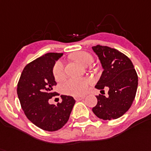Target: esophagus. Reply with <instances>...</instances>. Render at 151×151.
<instances>
[{"label":"esophagus","instance_id":"34e87169","mask_svg":"<svg viewBox=\"0 0 151 151\" xmlns=\"http://www.w3.org/2000/svg\"><path fill=\"white\" fill-rule=\"evenodd\" d=\"M84 96H76V97H74V99L76 100V101H81L82 99H83L84 98Z\"/></svg>","mask_w":151,"mask_h":151}]
</instances>
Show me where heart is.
<instances>
[{
	"label": "heart",
	"mask_w": 151,
	"mask_h": 151,
	"mask_svg": "<svg viewBox=\"0 0 151 151\" xmlns=\"http://www.w3.org/2000/svg\"><path fill=\"white\" fill-rule=\"evenodd\" d=\"M70 58L84 66L89 65L93 61V58L86 51H77L70 54ZM53 75L57 81H60L65 78L64 64L58 60L53 68ZM91 79L88 78H70L62 83L61 91L65 94L80 96L86 93L88 90Z\"/></svg>",
	"instance_id": "obj_1"
}]
</instances>
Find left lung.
<instances>
[{
  "mask_svg": "<svg viewBox=\"0 0 151 151\" xmlns=\"http://www.w3.org/2000/svg\"><path fill=\"white\" fill-rule=\"evenodd\" d=\"M104 70L95 87L102 91L108 87L109 97L97 96V104L92 111L97 117L110 121L124 114L132 104L138 85V77L131 60L114 48L92 47Z\"/></svg>",
  "mask_w": 151,
  "mask_h": 151,
  "instance_id": "8db88e82",
  "label": "left lung"
}]
</instances>
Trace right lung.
Here are the masks:
<instances>
[{
	"mask_svg": "<svg viewBox=\"0 0 151 151\" xmlns=\"http://www.w3.org/2000/svg\"><path fill=\"white\" fill-rule=\"evenodd\" d=\"M62 55V53H47L27 64L17 83V96L27 119L47 131L63 127L75 104L73 97L67 95H61L62 101L57 105L48 103L57 93L53 92L57 84L53 68Z\"/></svg>",
	"mask_w": 151,
	"mask_h": 151,
	"instance_id": "right-lung-1",
	"label": "right lung"
}]
</instances>
